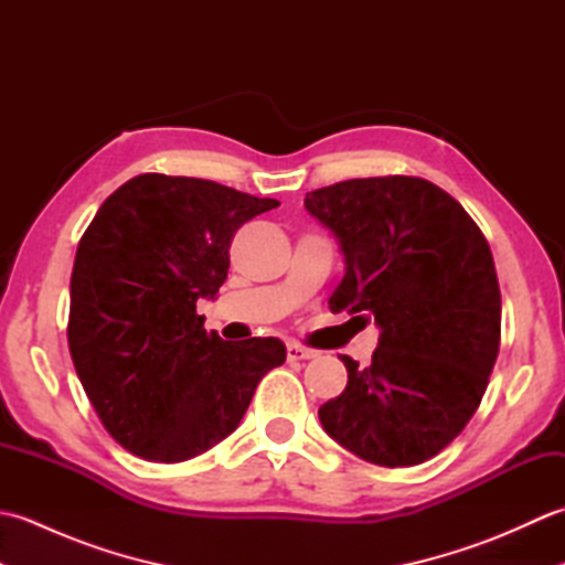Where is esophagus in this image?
<instances>
[{"instance_id":"esophagus-1","label":"esophagus","mask_w":565,"mask_h":565,"mask_svg":"<svg viewBox=\"0 0 565 565\" xmlns=\"http://www.w3.org/2000/svg\"><path fill=\"white\" fill-rule=\"evenodd\" d=\"M286 356H289L291 362H303V359H313L316 352L306 350V347H301V344H289L286 347Z\"/></svg>"}]
</instances>
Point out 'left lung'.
Listing matches in <instances>:
<instances>
[{
	"instance_id": "1",
	"label": "left lung",
	"mask_w": 565,
	"mask_h": 565,
	"mask_svg": "<svg viewBox=\"0 0 565 565\" xmlns=\"http://www.w3.org/2000/svg\"><path fill=\"white\" fill-rule=\"evenodd\" d=\"M303 206L344 257L330 310L379 328L369 366L342 356L347 388L320 405V425L369 463H423L473 417L498 359L502 306L486 237L459 201L417 177L350 179L310 191Z\"/></svg>"
}]
</instances>
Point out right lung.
Masks as SVG:
<instances>
[{"label": "right lung", "instance_id": "right-lung-1", "mask_svg": "<svg viewBox=\"0 0 565 565\" xmlns=\"http://www.w3.org/2000/svg\"><path fill=\"white\" fill-rule=\"evenodd\" d=\"M279 206L194 177L140 174L102 203L70 279L67 342L109 435L177 463L237 429L257 383L286 362L276 338L225 342L203 330L243 223Z\"/></svg>", "mask_w": 565, "mask_h": 565}]
</instances>
